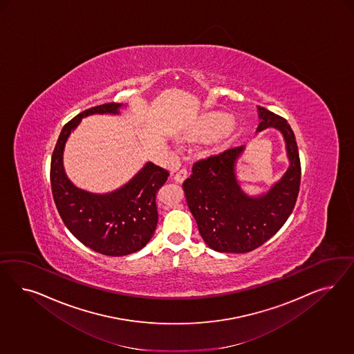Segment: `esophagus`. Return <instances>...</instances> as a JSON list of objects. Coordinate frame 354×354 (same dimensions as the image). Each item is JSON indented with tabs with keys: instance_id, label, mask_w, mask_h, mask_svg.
I'll return each mask as SVG.
<instances>
[{
	"instance_id": "esophagus-1",
	"label": "esophagus",
	"mask_w": 354,
	"mask_h": 354,
	"mask_svg": "<svg viewBox=\"0 0 354 354\" xmlns=\"http://www.w3.org/2000/svg\"><path fill=\"white\" fill-rule=\"evenodd\" d=\"M188 178V170L187 169H182L180 171L176 172L174 176V180L176 183H183Z\"/></svg>"
}]
</instances>
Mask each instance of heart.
<instances>
[{
    "mask_svg": "<svg viewBox=\"0 0 354 354\" xmlns=\"http://www.w3.org/2000/svg\"><path fill=\"white\" fill-rule=\"evenodd\" d=\"M234 119L225 113H210L206 114L197 123L196 135L203 138H216L232 129Z\"/></svg>",
    "mask_w": 354,
    "mask_h": 354,
    "instance_id": "b5f03b06",
    "label": "heart"
}]
</instances>
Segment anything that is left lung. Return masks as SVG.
Returning a JSON list of instances; mask_svg holds the SVG:
<instances>
[{"mask_svg":"<svg viewBox=\"0 0 354 354\" xmlns=\"http://www.w3.org/2000/svg\"><path fill=\"white\" fill-rule=\"evenodd\" d=\"M258 113V132L275 127L286 139L290 165L280 182L262 197H248L235 175L244 147H236L196 162L191 178L183 184L198 231L216 252L247 253L261 247L286 223L300 192V156L287 119L262 106Z\"/></svg>","mask_w":354,"mask_h":354,"instance_id":"left-lung-1","label":"left lung"}]
</instances>
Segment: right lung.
I'll return each instance as SVG.
<instances>
[{"label":"right lung","mask_w":354,"mask_h":354,"mask_svg":"<svg viewBox=\"0 0 354 354\" xmlns=\"http://www.w3.org/2000/svg\"><path fill=\"white\" fill-rule=\"evenodd\" d=\"M122 106L109 102L86 109L64 126L50 162L54 203L66 227L86 247L97 253L120 257L135 253L149 243L158 222L157 193L169 171L154 163L145 167L124 187L107 194H93L76 188L66 176L62 153L66 140L83 117L118 114Z\"/></svg>","instance_id":"obj_1"}]
</instances>
